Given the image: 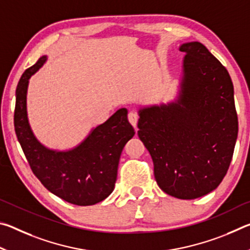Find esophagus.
Returning a JSON list of instances; mask_svg holds the SVG:
<instances>
[{
  "mask_svg": "<svg viewBox=\"0 0 250 250\" xmlns=\"http://www.w3.org/2000/svg\"><path fill=\"white\" fill-rule=\"evenodd\" d=\"M128 119L130 121V124L132 125L135 129H137V125H138V120H139V115L135 111H131L128 115Z\"/></svg>",
  "mask_w": 250,
  "mask_h": 250,
  "instance_id": "34e87169",
  "label": "esophagus"
}]
</instances>
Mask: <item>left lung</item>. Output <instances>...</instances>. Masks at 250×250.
I'll return each instance as SVG.
<instances>
[{
	"instance_id": "1",
	"label": "left lung",
	"mask_w": 250,
	"mask_h": 250,
	"mask_svg": "<svg viewBox=\"0 0 250 250\" xmlns=\"http://www.w3.org/2000/svg\"><path fill=\"white\" fill-rule=\"evenodd\" d=\"M185 53L175 101L139 110L138 135L150 152L160 188L181 200L214 191L226 175L238 133L234 86L202 43Z\"/></svg>"
}]
</instances>
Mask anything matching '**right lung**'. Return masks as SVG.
Returning a JSON list of instances; mask_svg holds the SVG:
<instances>
[{
    "instance_id": "obj_1",
    "label": "right lung",
    "mask_w": 250,
    "mask_h": 250,
    "mask_svg": "<svg viewBox=\"0 0 250 250\" xmlns=\"http://www.w3.org/2000/svg\"><path fill=\"white\" fill-rule=\"evenodd\" d=\"M46 59L42 56L25 70L16 87V137L33 173L50 193L70 204H97L115 188L121 152L135 133L126 117L128 110H118L103 125L92 129L74 149L57 151L46 147L34 135L26 109L29 78Z\"/></svg>"
}]
</instances>
